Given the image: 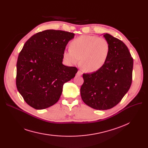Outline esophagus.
<instances>
[{"label":"esophagus","instance_id":"1","mask_svg":"<svg viewBox=\"0 0 148 148\" xmlns=\"http://www.w3.org/2000/svg\"><path fill=\"white\" fill-rule=\"evenodd\" d=\"M83 74V73L81 71H78V72L77 73V75L78 76H81Z\"/></svg>","mask_w":148,"mask_h":148}]
</instances>
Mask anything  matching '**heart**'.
I'll list each match as a JSON object with an SVG mask.
<instances>
[{
	"instance_id": "b5f03b06",
	"label": "heart",
	"mask_w": 148,
	"mask_h": 148,
	"mask_svg": "<svg viewBox=\"0 0 148 148\" xmlns=\"http://www.w3.org/2000/svg\"><path fill=\"white\" fill-rule=\"evenodd\" d=\"M108 41L103 38L83 35L71 43V49L65 51L64 56L70 64H79L84 71L92 73L98 71L105 64L109 53Z\"/></svg>"
}]
</instances>
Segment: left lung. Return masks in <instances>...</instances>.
I'll return each instance as SVG.
<instances>
[{"label": "left lung", "mask_w": 148, "mask_h": 148, "mask_svg": "<svg viewBox=\"0 0 148 148\" xmlns=\"http://www.w3.org/2000/svg\"><path fill=\"white\" fill-rule=\"evenodd\" d=\"M104 37L110 47L105 64L98 71L83 74L80 88L83 102L97 110H107L117 105L130 88L133 59L122 41L108 34Z\"/></svg>", "instance_id": "obj_1"}]
</instances>
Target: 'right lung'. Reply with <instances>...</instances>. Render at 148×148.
<instances>
[{"label": "right lung", "instance_id": "right-lung-1", "mask_svg": "<svg viewBox=\"0 0 148 148\" xmlns=\"http://www.w3.org/2000/svg\"><path fill=\"white\" fill-rule=\"evenodd\" d=\"M74 35L46 30L31 36L23 46L17 62L16 86L26 103L35 109L56 104L64 83L78 71L62 64L66 46Z\"/></svg>", "mask_w": 148, "mask_h": 148}]
</instances>
